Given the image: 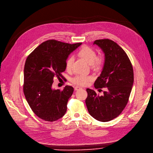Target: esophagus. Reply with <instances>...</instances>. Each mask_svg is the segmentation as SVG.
Listing matches in <instances>:
<instances>
[{
    "label": "esophagus",
    "mask_w": 153,
    "mask_h": 153,
    "mask_svg": "<svg viewBox=\"0 0 153 153\" xmlns=\"http://www.w3.org/2000/svg\"><path fill=\"white\" fill-rule=\"evenodd\" d=\"M82 89V88H81L80 86H78V85H76V87L74 88V89L76 90V91H78V90H79V89Z\"/></svg>",
    "instance_id": "34e87169"
}]
</instances>
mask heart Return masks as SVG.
I'll return each instance as SVG.
<instances>
[{
  "label": "heart",
  "mask_w": 153,
  "mask_h": 153,
  "mask_svg": "<svg viewBox=\"0 0 153 153\" xmlns=\"http://www.w3.org/2000/svg\"><path fill=\"white\" fill-rule=\"evenodd\" d=\"M78 56L84 59L89 64L91 65L92 69L98 70L100 69L104 64V59L102 57L97 56L96 51L88 46H82L78 52ZM74 59L72 57L68 59L65 63V69L70 71L72 69V63ZM92 79V77L89 76L78 75L72 79V82L79 85H85Z\"/></svg>",
  "instance_id": "b5f03b06"
}]
</instances>
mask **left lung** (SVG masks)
Wrapping results in <instances>:
<instances>
[{
    "label": "left lung",
    "instance_id": "obj_1",
    "mask_svg": "<svg viewBox=\"0 0 153 153\" xmlns=\"http://www.w3.org/2000/svg\"><path fill=\"white\" fill-rule=\"evenodd\" d=\"M94 44L104 54V63L94 82L96 89L105 88L102 96L87 89L85 104L90 115L96 120L108 122L120 114L127 104L134 82L131 62L125 51L109 39H99Z\"/></svg>",
    "mask_w": 153,
    "mask_h": 153
}]
</instances>
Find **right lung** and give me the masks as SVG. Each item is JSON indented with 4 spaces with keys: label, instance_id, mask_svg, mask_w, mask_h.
I'll return each instance as SVG.
<instances>
[{
    "label": "right lung",
    "instance_id": "right-lung-1",
    "mask_svg": "<svg viewBox=\"0 0 153 153\" xmlns=\"http://www.w3.org/2000/svg\"><path fill=\"white\" fill-rule=\"evenodd\" d=\"M82 43L71 44L49 40L39 45L27 57L24 71V93L32 111L46 121L63 117L74 88L66 85L61 91L52 88L54 77H62L71 52Z\"/></svg>",
    "mask_w": 153,
    "mask_h": 153
}]
</instances>
